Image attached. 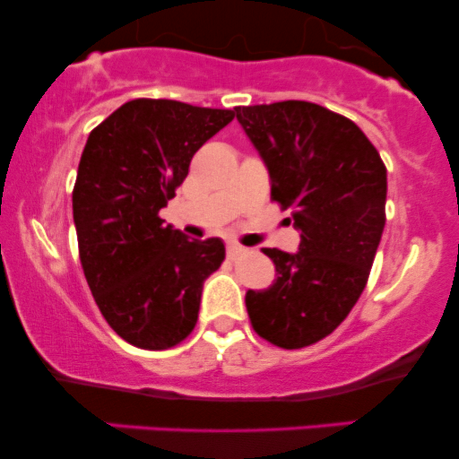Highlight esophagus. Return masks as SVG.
I'll list each match as a JSON object with an SVG mask.
<instances>
[{"label":"esophagus","instance_id":"34e87169","mask_svg":"<svg viewBox=\"0 0 459 459\" xmlns=\"http://www.w3.org/2000/svg\"><path fill=\"white\" fill-rule=\"evenodd\" d=\"M244 250H246V247L235 244V241H230V244L226 246V255H229V259H237V256H239Z\"/></svg>","mask_w":459,"mask_h":459}]
</instances>
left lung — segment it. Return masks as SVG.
I'll use <instances>...</instances> for the list:
<instances>
[{
    "mask_svg": "<svg viewBox=\"0 0 459 459\" xmlns=\"http://www.w3.org/2000/svg\"><path fill=\"white\" fill-rule=\"evenodd\" d=\"M235 112L299 230L298 252L263 247L276 281L247 289L246 308L256 334L299 350L328 336L365 289L386 224V168L356 123L317 103Z\"/></svg>",
    "mask_w": 459,
    "mask_h": 459,
    "instance_id": "left-lung-1",
    "label": "left lung"
}]
</instances>
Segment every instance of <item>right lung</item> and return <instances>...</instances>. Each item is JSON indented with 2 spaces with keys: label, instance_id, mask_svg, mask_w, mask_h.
Segmentation results:
<instances>
[{
  "label": "right lung",
  "instance_id": "right-lung-1",
  "mask_svg": "<svg viewBox=\"0 0 459 459\" xmlns=\"http://www.w3.org/2000/svg\"><path fill=\"white\" fill-rule=\"evenodd\" d=\"M233 118V109L134 99L88 135L73 189L79 259L105 321L131 345L168 350L196 325L224 244L187 239L160 212L194 152Z\"/></svg>",
  "mask_w": 459,
  "mask_h": 459
}]
</instances>
